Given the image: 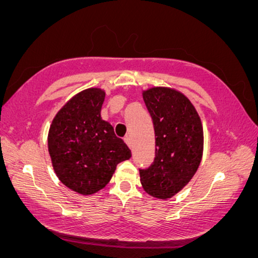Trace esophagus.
<instances>
[{
    "instance_id": "esophagus-1",
    "label": "esophagus",
    "mask_w": 258,
    "mask_h": 258,
    "mask_svg": "<svg viewBox=\"0 0 258 258\" xmlns=\"http://www.w3.org/2000/svg\"><path fill=\"white\" fill-rule=\"evenodd\" d=\"M124 142L126 143V146H128L129 148H132V139H130L129 136H126L124 139Z\"/></svg>"
}]
</instances>
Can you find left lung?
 Segmentation results:
<instances>
[{
	"label": "left lung",
	"instance_id": "1",
	"mask_svg": "<svg viewBox=\"0 0 258 258\" xmlns=\"http://www.w3.org/2000/svg\"><path fill=\"white\" fill-rule=\"evenodd\" d=\"M142 96L154 122L156 156L150 168L140 170V181L150 196L167 200L181 191L200 167L202 121L191 101L174 88H148Z\"/></svg>",
	"mask_w": 258,
	"mask_h": 258
}]
</instances>
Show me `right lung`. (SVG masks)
I'll return each mask as SVG.
<instances>
[{
    "mask_svg": "<svg viewBox=\"0 0 258 258\" xmlns=\"http://www.w3.org/2000/svg\"><path fill=\"white\" fill-rule=\"evenodd\" d=\"M105 91L88 88L70 98L49 128L48 151L59 181L81 195H93L108 184L119 162L132 151L101 117Z\"/></svg>",
    "mask_w": 258,
    "mask_h": 258,
    "instance_id": "right-lung-1",
    "label": "right lung"
}]
</instances>
